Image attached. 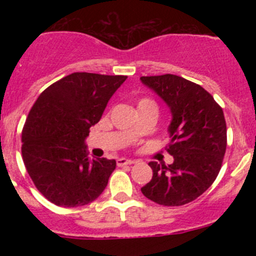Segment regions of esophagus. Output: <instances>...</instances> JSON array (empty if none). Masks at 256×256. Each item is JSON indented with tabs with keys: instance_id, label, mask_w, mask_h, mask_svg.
Here are the masks:
<instances>
[{
	"instance_id": "obj_1",
	"label": "esophagus",
	"mask_w": 256,
	"mask_h": 256,
	"mask_svg": "<svg viewBox=\"0 0 256 256\" xmlns=\"http://www.w3.org/2000/svg\"><path fill=\"white\" fill-rule=\"evenodd\" d=\"M116 164H118V166H128V164H135V161L130 158H125V157H121V158L116 160Z\"/></svg>"
}]
</instances>
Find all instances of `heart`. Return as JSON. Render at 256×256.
<instances>
[{
	"label": "heart",
	"instance_id": "b5f03b06",
	"mask_svg": "<svg viewBox=\"0 0 256 256\" xmlns=\"http://www.w3.org/2000/svg\"><path fill=\"white\" fill-rule=\"evenodd\" d=\"M142 105H154V102L150 99H141L140 102H138V106H142Z\"/></svg>",
	"mask_w": 256,
	"mask_h": 256
}]
</instances>
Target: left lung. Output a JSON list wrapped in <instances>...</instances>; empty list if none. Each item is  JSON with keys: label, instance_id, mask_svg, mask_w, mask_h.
<instances>
[{"label": "left lung", "instance_id": "obj_1", "mask_svg": "<svg viewBox=\"0 0 256 256\" xmlns=\"http://www.w3.org/2000/svg\"><path fill=\"white\" fill-rule=\"evenodd\" d=\"M171 112L167 152L174 164L150 162L152 180L141 188L157 204L176 207L192 202L214 182L226 148V125L222 108L207 90L182 76H141Z\"/></svg>", "mask_w": 256, "mask_h": 256}]
</instances>
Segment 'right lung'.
Returning a JSON list of instances; mask_svg holds the SVG:
<instances>
[{"mask_svg":"<svg viewBox=\"0 0 256 256\" xmlns=\"http://www.w3.org/2000/svg\"><path fill=\"white\" fill-rule=\"evenodd\" d=\"M128 76L73 73L38 96L22 131V157L37 190L66 208L96 200L115 160L89 158L85 140Z\"/></svg>","mask_w":256,"mask_h":256,"instance_id":"right-lung-1","label":"right lung"}]
</instances>
